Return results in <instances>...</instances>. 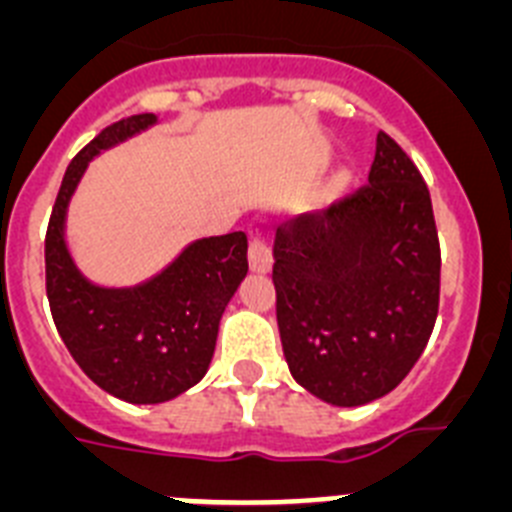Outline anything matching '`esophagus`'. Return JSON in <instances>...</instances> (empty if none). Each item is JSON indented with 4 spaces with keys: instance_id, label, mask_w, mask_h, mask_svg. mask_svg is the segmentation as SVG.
Wrapping results in <instances>:
<instances>
[{
    "instance_id": "obj_1",
    "label": "esophagus",
    "mask_w": 512,
    "mask_h": 512,
    "mask_svg": "<svg viewBox=\"0 0 512 512\" xmlns=\"http://www.w3.org/2000/svg\"><path fill=\"white\" fill-rule=\"evenodd\" d=\"M248 264H251V271L256 274H269L271 266H274V259H271V246L264 241V238H253L251 248H248Z\"/></svg>"
}]
</instances>
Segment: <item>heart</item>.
Masks as SVG:
<instances>
[{
    "mask_svg": "<svg viewBox=\"0 0 512 512\" xmlns=\"http://www.w3.org/2000/svg\"><path fill=\"white\" fill-rule=\"evenodd\" d=\"M346 182H348V171H338V176H336L338 187H341V184H346Z\"/></svg>",
    "mask_w": 512,
    "mask_h": 512,
    "instance_id": "b5f03b06",
    "label": "heart"
}]
</instances>
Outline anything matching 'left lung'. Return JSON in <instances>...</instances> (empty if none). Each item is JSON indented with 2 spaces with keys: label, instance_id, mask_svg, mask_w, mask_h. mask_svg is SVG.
<instances>
[{
  "label": "left lung",
  "instance_id": "left-lung-1",
  "mask_svg": "<svg viewBox=\"0 0 512 512\" xmlns=\"http://www.w3.org/2000/svg\"><path fill=\"white\" fill-rule=\"evenodd\" d=\"M284 359L336 408L390 395L431 338L441 251L431 194L408 153L377 135L369 187L274 233Z\"/></svg>",
  "mask_w": 512,
  "mask_h": 512
}]
</instances>
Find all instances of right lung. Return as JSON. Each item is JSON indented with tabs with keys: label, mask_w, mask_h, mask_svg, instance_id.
<instances>
[{
	"label": "right lung",
	"mask_w": 512,
	"mask_h": 512,
	"mask_svg": "<svg viewBox=\"0 0 512 512\" xmlns=\"http://www.w3.org/2000/svg\"><path fill=\"white\" fill-rule=\"evenodd\" d=\"M153 125L156 115L125 117L71 161L45 235V287L63 343L97 387L133 405L169 402L205 377L220 318L248 274L241 230L187 243L138 284H97L79 269L66 220L81 179L99 153Z\"/></svg>",
	"instance_id": "obj_1"
}]
</instances>
